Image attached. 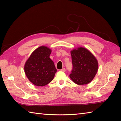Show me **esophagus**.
<instances>
[{
    "label": "esophagus",
    "instance_id": "obj_1",
    "mask_svg": "<svg viewBox=\"0 0 121 121\" xmlns=\"http://www.w3.org/2000/svg\"><path fill=\"white\" fill-rule=\"evenodd\" d=\"M61 71H62V72H65V71H66V69H65V68H63V69H61Z\"/></svg>",
    "mask_w": 121,
    "mask_h": 121
}]
</instances>
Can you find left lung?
<instances>
[{
	"instance_id": "8db88e82",
	"label": "left lung",
	"mask_w": 121,
	"mask_h": 121,
	"mask_svg": "<svg viewBox=\"0 0 121 121\" xmlns=\"http://www.w3.org/2000/svg\"><path fill=\"white\" fill-rule=\"evenodd\" d=\"M73 70L69 77L78 85H86L93 79L99 67L98 61L89 50L82 47L71 51Z\"/></svg>"
}]
</instances>
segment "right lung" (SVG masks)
Wrapping results in <instances>:
<instances>
[{
    "instance_id": "obj_1",
    "label": "right lung",
    "mask_w": 121,
    "mask_h": 121,
    "mask_svg": "<svg viewBox=\"0 0 121 121\" xmlns=\"http://www.w3.org/2000/svg\"><path fill=\"white\" fill-rule=\"evenodd\" d=\"M52 50L42 46L32 52L24 65V71L31 82L38 86L47 85L53 80L57 72L49 58Z\"/></svg>"
}]
</instances>
